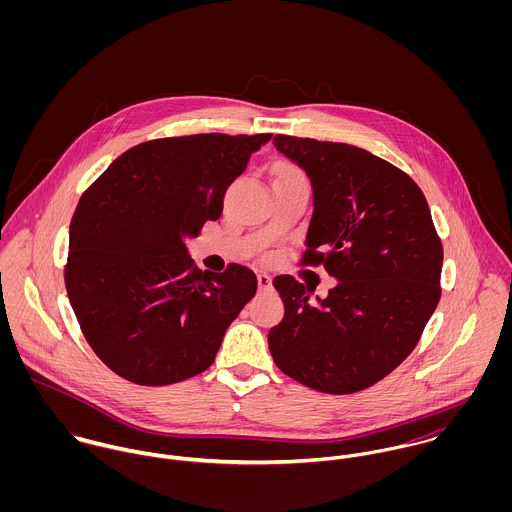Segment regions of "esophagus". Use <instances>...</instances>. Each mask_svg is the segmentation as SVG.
Returning a JSON list of instances; mask_svg holds the SVG:
<instances>
[{
  "label": "esophagus",
  "mask_w": 512,
  "mask_h": 512,
  "mask_svg": "<svg viewBox=\"0 0 512 512\" xmlns=\"http://www.w3.org/2000/svg\"><path fill=\"white\" fill-rule=\"evenodd\" d=\"M270 286H272V278L268 274H258V288L270 290Z\"/></svg>",
  "instance_id": "esophagus-1"
}]
</instances>
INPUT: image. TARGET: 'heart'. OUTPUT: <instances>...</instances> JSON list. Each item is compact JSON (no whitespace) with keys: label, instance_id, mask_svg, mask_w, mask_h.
I'll return each instance as SVG.
<instances>
[{"label":"heart","instance_id":"b5f03b06","mask_svg":"<svg viewBox=\"0 0 512 512\" xmlns=\"http://www.w3.org/2000/svg\"><path fill=\"white\" fill-rule=\"evenodd\" d=\"M278 177H303L299 171H295V169H286V171H282Z\"/></svg>","mask_w":512,"mask_h":512}]
</instances>
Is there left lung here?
Instances as JSON below:
<instances>
[{
	"instance_id": "obj_1",
	"label": "left lung",
	"mask_w": 512,
	"mask_h": 512,
	"mask_svg": "<svg viewBox=\"0 0 512 512\" xmlns=\"http://www.w3.org/2000/svg\"><path fill=\"white\" fill-rule=\"evenodd\" d=\"M274 146L311 181L307 264H323L337 286L325 299L274 278L284 319L268 333L274 363L327 394L382 380L418 345L438 307L443 250L420 187L361 147L276 136Z\"/></svg>"
}]
</instances>
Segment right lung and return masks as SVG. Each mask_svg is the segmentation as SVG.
I'll return each instance as SVG.
<instances>
[{"instance_id":"right-lung-1","label":"right lung","mask_w":512,"mask_h":512,"mask_svg":"<svg viewBox=\"0 0 512 512\" xmlns=\"http://www.w3.org/2000/svg\"><path fill=\"white\" fill-rule=\"evenodd\" d=\"M272 134H197L122 153L80 197L65 284L98 359L122 378L165 386L213 365L256 274L193 266L187 240L222 213L228 185Z\"/></svg>"}]
</instances>
